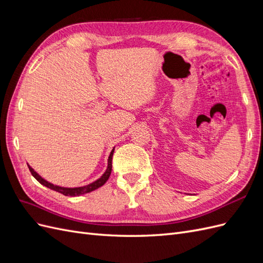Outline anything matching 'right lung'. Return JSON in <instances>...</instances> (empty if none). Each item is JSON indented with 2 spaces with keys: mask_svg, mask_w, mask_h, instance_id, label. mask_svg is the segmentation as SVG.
Returning a JSON list of instances; mask_svg holds the SVG:
<instances>
[{
  "mask_svg": "<svg viewBox=\"0 0 263 263\" xmlns=\"http://www.w3.org/2000/svg\"><path fill=\"white\" fill-rule=\"evenodd\" d=\"M113 154H114V149L110 151V155L108 157V165H107V169L106 171L104 172V174L103 176L98 179L97 181L92 182L91 184H87L85 186H80V187H62V186H58V185H53L51 184V183H49L48 181L44 180L41 176H39L38 173H36L34 171L33 168H30V166L28 165V169L31 173V176H33L41 184L49 187L53 191H55V192H59L63 195L66 196H79V195H82V194H85V193H89V192H92V191L97 190L99 187H101L103 184H105V182L108 180L109 176H110V172H112V158H113Z\"/></svg>",
  "mask_w": 263,
  "mask_h": 263,
  "instance_id": "obj_1",
  "label": "right lung"
}]
</instances>
